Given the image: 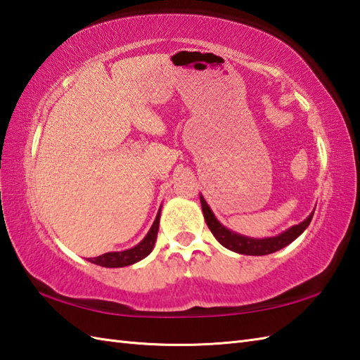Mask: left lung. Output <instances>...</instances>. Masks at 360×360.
Wrapping results in <instances>:
<instances>
[{
  "mask_svg": "<svg viewBox=\"0 0 360 360\" xmlns=\"http://www.w3.org/2000/svg\"><path fill=\"white\" fill-rule=\"evenodd\" d=\"M200 201H201V207L204 213V219L212 231L213 236H215V238L223 244L226 249L233 250L236 254H243V255H269L283 248H286L288 244L292 243L295 238H298V236L307 231V227L309 226L312 219V215H314V212H311V215L304 221H302L300 224L289 227L288 231L275 236H267V238H250V236L236 233L231 231V229H227L226 226L221 224L217 219L215 213H213L212 209L209 207L207 201L204 200L202 195H200Z\"/></svg>",
  "mask_w": 360,
  "mask_h": 360,
  "instance_id": "obj_1",
  "label": "left lung"
}]
</instances>
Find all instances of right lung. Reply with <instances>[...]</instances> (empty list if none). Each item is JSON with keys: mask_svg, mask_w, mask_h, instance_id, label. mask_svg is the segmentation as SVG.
Wrapping results in <instances>:
<instances>
[{"mask_svg": "<svg viewBox=\"0 0 360 360\" xmlns=\"http://www.w3.org/2000/svg\"><path fill=\"white\" fill-rule=\"evenodd\" d=\"M159 219H160V209L148 233L145 235V238L139 244H136L134 248L120 250V252H106L103 255L88 258V262L94 263L97 266H103V267H124V266H129L141 262V259L150 255V252L153 250V248H155L158 231H159Z\"/></svg>", "mask_w": 360, "mask_h": 360, "instance_id": "right-lung-1", "label": "right lung"}]
</instances>
